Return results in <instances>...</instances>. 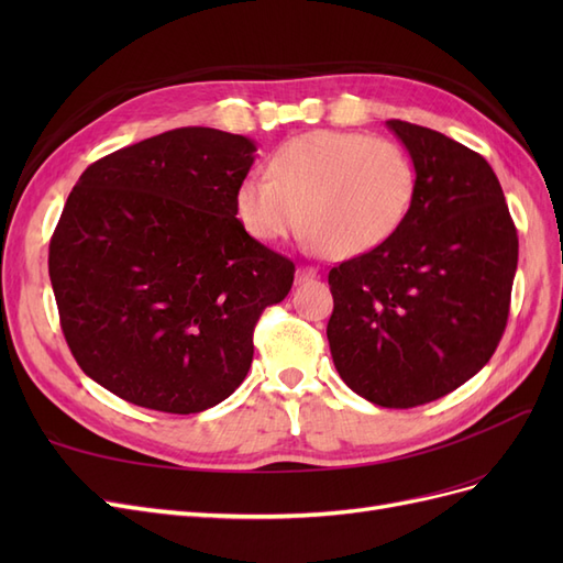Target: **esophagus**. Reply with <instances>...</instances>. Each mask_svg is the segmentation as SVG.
I'll return each mask as SVG.
<instances>
[{
	"label": "esophagus",
	"instance_id": "34e87169",
	"mask_svg": "<svg viewBox=\"0 0 563 563\" xmlns=\"http://www.w3.org/2000/svg\"><path fill=\"white\" fill-rule=\"evenodd\" d=\"M314 277H317V269L310 267V265H300V267L296 269V284H305V282L314 279Z\"/></svg>",
	"mask_w": 563,
	"mask_h": 563
}]
</instances>
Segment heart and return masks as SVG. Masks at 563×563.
<instances>
[{
	"instance_id": "1",
	"label": "heart",
	"mask_w": 563,
	"mask_h": 563,
	"mask_svg": "<svg viewBox=\"0 0 563 563\" xmlns=\"http://www.w3.org/2000/svg\"><path fill=\"white\" fill-rule=\"evenodd\" d=\"M418 192V168L395 141L354 131H310L275 150L269 176L236 187V216L263 244L286 240L305 220V244L352 258L385 244Z\"/></svg>"
}]
</instances>
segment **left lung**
I'll list each match as a JSON object with an SVG mask.
<instances>
[{
  "mask_svg": "<svg viewBox=\"0 0 563 563\" xmlns=\"http://www.w3.org/2000/svg\"><path fill=\"white\" fill-rule=\"evenodd\" d=\"M418 192L385 244L329 272L327 335L350 389L413 408L479 373L507 327L519 236L488 162L449 135L389 119Z\"/></svg>",
  "mask_w": 563,
  "mask_h": 563,
  "instance_id": "8db88e82",
  "label": "left lung"
}]
</instances>
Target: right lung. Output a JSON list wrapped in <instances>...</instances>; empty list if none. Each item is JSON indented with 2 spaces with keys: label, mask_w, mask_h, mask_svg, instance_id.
<instances>
[{
  "label": "right lung",
  "mask_w": 563,
  "mask_h": 563,
  "mask_svg": "<svg viewBox=\"0 0 563 563\" xmlns=\"http://www.w3.org/2000/svg\"><path fill=\"white\" fill-rule=\"evenodd\" d=\"M255 143L185 126L93 162L48 246L60 329L91 380L135 406L199 413L246 378L253 329L296 265L236 218Z\"/></svg>",
  "instance_id": "obj_1"
}]
</instances>
